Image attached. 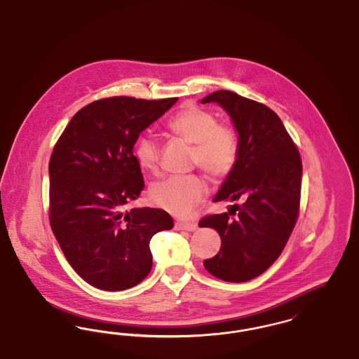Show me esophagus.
<instances>
[{
  "mask_svg": "<svg viewBox=\"0 0 359 359\" xmlns=\"http://www.w3.org/2000/svg\"><path fill=\"white\" fill-rule=\"evenodd\" d=\"M175 227L177 230H186V231H195L198 229L196 223L176 222Z\"/></svg>",
  "mask_w": 359,
  "mask_h": 359,
  "instance_id": "1",
  "label": "esophagus"
}]
</instances>
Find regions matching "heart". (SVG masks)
<instances>
[{
    "mask_svg": "<svg viewBox=\"0 0 359 359\" xmlns=\"http://www.w3.org/2000/svg\"><path fill=\"white\" fill-rule=\"evenodd\" d=\"M170 130L195 147L194 161L205 173L221 177L233 170L238 144L234 133L219 126L215 116L203 109L188 107L168 122ZM160 145L157 137L145 133L137 140L136 157L140 165L154 172L158 167ZM207 188L198 176H170L151 189L154 203L176 217H186L205 199Z\"/></svg>",
    "mask_w": 359,
    "mask_h": 359,
    "instance_id": "obj_1",
    "label": "heart"
}]
</instances>
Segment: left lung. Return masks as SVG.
Masks as SVG:
<instances>
[{
    "label": "left lung",
    "mask_w": 359,
    "mask_h": 359,
    "mask_svg": "<svg viewBox=\"0 0 359 359\" xmlns=\"http://www.w3.org/2000/svg\"><path fill=\"white\" fill-rule=\"evenodd\" d=\"M201 102L221 106L238 135L237 161L212 202L242 201L234 205V219L229 210L199 222L201 227L215 229L222 239L219 253L205 259V271L229 283L249 281L278 258L294 227L302 158L268 106L229 90L214 91Z\"/></svg>",
    "instance_id": "8db88e82"
}]
</instances>
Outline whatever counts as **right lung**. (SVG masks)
Returning <instances> with one entry per match:
<instances>
[{"mask_svg":"<svg viewBox=\"0 0 359 359\" xmlns=\"http://www.w3.org/2000/svg\"><path fill=\"white\" fill-rule=\"evenodd\" d=\"M179 98L113 97L90 103L69 122L50 160V222L72 269L102 290L136 287L152 269L149 242L171 230L161 208L123 205L144 189L133 154L141 132Z\"/></svg>","mask_w":359,"mask_h":359,"instance_id":"add662e5","label":"right lung"}]
</instances>
